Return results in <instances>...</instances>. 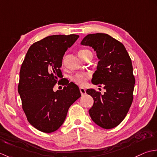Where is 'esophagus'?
<instances>
[{
	"label": "esophagus",
	"mask_w": 157,
	"mask_h": 157,
	"mask_svg": "<svg viewBox=\"0 0 157 157\" xmlns=\"http://www.w3.org/2000/svg\"><path fill=\"white\" fill-rule=\"evenodd\" d=\"M80 92H81V94L82 95L86 94V90L85 89L82 88V87H80Z\"/></svg>",
	"instance_id": "obj_1"
}]
</instances>
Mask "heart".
Listing matches in <instances>:
<instances>
[{"instance_id":"heart-1","label":"heart","mask_w":157,"mask_h":157,"mask_svg":"<svg viewBox=\"0 0 157 157\" xmlns=\"http://www.w3.org/2000/svg\"><path fill=\"white\" fill-rule=\"evenodd\" d=\"M87 53H91L90 51L87 49H82L78 52L79 56H84ZM90 76L89 73H83V74H77L72 78V81L80 86H84L87 82V78Z\"/></svg>"}]
</instances>
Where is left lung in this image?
I'll return each mask as SVG.
<instances>
[{
  "instance_id": "left-lung-1",
  "label": "left lung",
  "mask_w": 157,
  "mask_h": 157,
  "mask_svg": "<svg viewBox=\"0 0 157 157\" xmlns=\"http://www.w3.org/2000/svg\"><path fill=\"white\" fill-rule=\"evenodd\" d=\"M81 44L96 52L99 62L91 82L105 90L103 95L93 89L86 91L94 101L89 115L98 126L112 129L122 122L132 104L136 81L132 59L123 44L107 34H88Z\"/></svg>"
}]
</instances>
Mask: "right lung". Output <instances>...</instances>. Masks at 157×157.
I'll return each instance as SVG.
<instances>
[{
	"label": "right lung",
	"mask_w": 157,
	"mask_h": 157,
	"mask_svg": "<svg viewBox=\"0 0 157 157\" xmlns=\"http://www.w3.org/2000/svg\"><path fill=\"white\" fill-rule=\"evenodd\" d=\"M78 37L76 34L47 36L32 44L21 64L18 93L22 108L28 122L42 132L58 129L70 105L81 96L72 82L63 85L62 90L53 91L62 77L63 55Z\"/></svg>",
	"instance_id": "add662e5"
}]
</instances>
